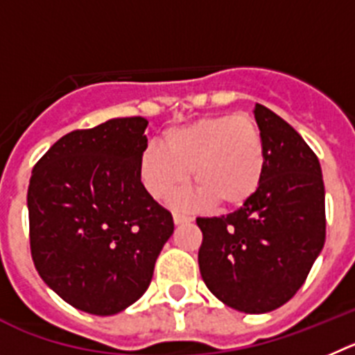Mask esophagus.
<instances>
[{
  "label": "esophagus",
  "instance_id": "esophagus-1",
  "mask_svg": "<svg viewBox=\"0 0 355 355\" xmlns=\"http://www.w3.org/2000/svg\"><path fill=\"white\" fill-rule=\"evenodd\" d=\"M173 221H175V225H187V223L193 221V217L185 216V214H180V212H175Z\"/></svg>",
  "mask_w": 355,
  "mask_h": 355
}]
</instances>
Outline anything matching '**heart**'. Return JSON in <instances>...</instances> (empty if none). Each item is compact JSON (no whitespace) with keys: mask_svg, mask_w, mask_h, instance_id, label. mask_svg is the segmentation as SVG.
Wrapping results in <instances>:
<instances>
[{"mask_svg":"<svg viewBox=\"0 0 355 355\" xmlns=\"http://www.w3.org/2000/svg\"><path fill=\"white\" fill-rule=\"evenodd\" d=\"M267 150L260 127L248 114H214L162 134V146L150 143L138 161L143 187L164 200L189 180L196 191L173 196L182 209L207 207L237 209L253 200L263 182Z\"/></svg>","mask_w":355,"mask_h":355,"instance_id":"1","label":"heart"}]
</instances>
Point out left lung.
<instances>
[{
    "instance_id": "1",
    "label": "left lung",
    "mask_w": 355,
    "mask_h": 355,
    "mask_svg": "<svg viewBox=\"0 0 355 355\" xmlns=\"http://www.w3.org/2000/svg\"><path fill=\"white\" fill-rule=\"evenodd\" d=\"M253 113L267 150L263 182L235 212L198 217V263L219 301L267 313L295 295L324 248L325 189L320 162L301 134L261 104Z\"/></svg>"
}]
</instances>
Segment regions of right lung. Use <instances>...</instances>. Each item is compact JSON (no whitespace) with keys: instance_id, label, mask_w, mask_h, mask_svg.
<instances>
[{"instance_id":"obj_1","label":"right lung","mask_w":355,"mask_h":355,"mask_svg":"<svg viewBox=\"0 0 355 355\" xmlns=\"http://www.w3.org/2000/svg\"><path fill=\"white\" fill-rule=\"evenodd\" d=\"M143 116L72 130L35 164L28 187L38 274L70 306L116 315L138 301L173 233V217L143 187Z\"/></svg>"}]
</instances>
